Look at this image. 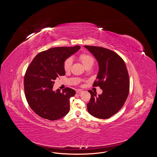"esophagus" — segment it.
<instances>
[{
    "mask_svg": "<svg viewBox=\"0 0 157 157\" xmlns=\"http://www.w3.org/2000/svg\"><path fill=\"white\" fill-rule=\"evenodd\" d=\"M82 92H83V90H76V93H77V94H81Z\"/></svg>",
    "mask_w": 157,
    "mask_h": 157,
    "instance_id": "34e87169",
    "label": "esophagus"
}]
</instances>
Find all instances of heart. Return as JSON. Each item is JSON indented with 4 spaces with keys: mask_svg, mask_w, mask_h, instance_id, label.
Returning <instances> with one entry per match:
<instances>
[{
    "mask_svg": "<svg viewBox=\"0 0 157 157\" xmlns=\"http://www.w3.org/2000/svg\"><path fill=\"white\" fill-rule=\"evenodd\" d=\"M79 59L82 62L83 65L86 67L90 63H94V59L93 57L88 53L82 52L79 55ZM72 64V59L71 58H68L64 60L63 63V67L65 71H69Z\"/></svg>",
    "mask_w": 157,
    "mask_h": 157,
    "instance_id": "1",
    "label": "heart"
}]
</instances>
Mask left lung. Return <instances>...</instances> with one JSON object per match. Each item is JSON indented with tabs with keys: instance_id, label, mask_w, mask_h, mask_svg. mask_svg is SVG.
Instances as JSON below:
<instances>
[{
	"instance_id": "8db88e82",
	"label": "left lung",
	"mask_w": 157,
	"mask_h": 157,
	"mask_svg": "<svg viewBox=\"0 0 157 157\" xmlns=\"http://www.w3.org/2000/svg\"><path fill=\"white\" fill-rule=\"evenodd\" d=\"M97 60L99 72L93 86H99L102 94L90 90L91 97L87 109L91 115L108 119L118 112L127 100L129 78L124 60L117 53L102 47L84 46Z\"/></svg>"
}]
</instances>
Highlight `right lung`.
<instances>
[{
  "instance_id": "right-lung-1",
  "label": "right lung",
  "mask_w": 157,
  "mask_h": 157,
  "mask_svg": "<svg viewBox=\"0 0 157 157\" xmlns=\"http://www.w3.org/2000/svg\"><path fill=\"white\" fill-rule=\"evenodd\" d=\"M80 46L55 47L39 53L27 68L24 78L26 99L31 109L39 117L55 121L69 111V99L75 90L66 88L52 90L54 81L65 75L64 60L76 52Z\"/></svg>"
}]
</instances>
